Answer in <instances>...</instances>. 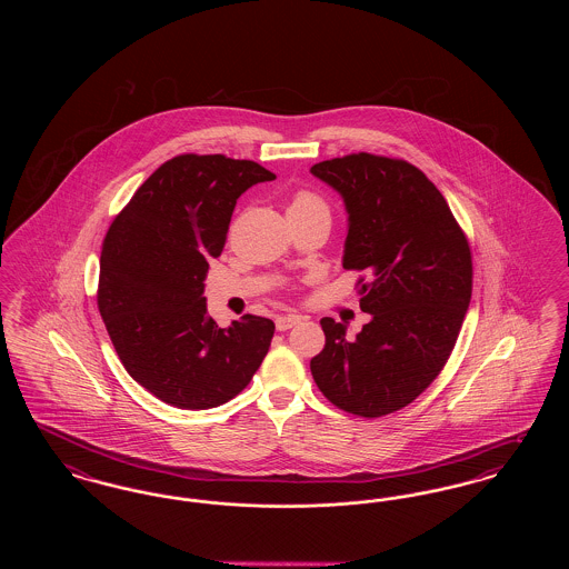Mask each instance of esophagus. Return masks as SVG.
I'll return each mask as SVG.
<instances>
[{"mask_svg":"<svg viewBox=\"0 0 569 569\" xmlns=\"http://www.w3.org/2000/svg\"><path fill=\"white\" fill-rule=\"evenodd\" d=\"M274 325H277V330H290V328L300 325V316H295V313L279 316V318L274 320Z\"/></svg>","mask_w":569,"mask_h":569,"instance_id":"1","label":"esophagus"}]
</instances>
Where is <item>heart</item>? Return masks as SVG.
<instances>
[{
  "instance_id": "b5f03b06",
  "label": "heart",
  "mask_w": 569,
  "mask_h": 569,
  "mask_svg": "<svg viewBox=\"0 0 569 569\" xmlns=\"http://www.w3.org/2000/svg\"><path fill=\"white\" fill-rule=\"evenodd\" d=\"M316 211L328 213L325 200L309 190H298L288 204V216H302V213H316Z\"/></svg>"
}]
</instances>
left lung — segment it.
<instances>
[{
	"mask_svg": "<svg viewBox=\"0 0 569 569\" xmlns=\"http://www.w3.org/2000/svg\"><path fill=\"white\" fill-rule=\"evenodd\" d=\"M311 172L343 196V269L367 272L356 286L360 309L371 313L356 339L346 325L320 320L326 346L311 358V376L332 406L379 418L409 406L446 367L471 300V249L413 163L352 153Z\"/></svg>",
	"mask_w": 569,
	"mask_h": 569,
	"instance_id": "left-lung-1",
	"label": "left lung"
}]
</instances>
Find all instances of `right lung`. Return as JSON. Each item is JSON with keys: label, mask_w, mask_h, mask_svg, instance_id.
<instances>
[{"label": "right lung", "mask_w": 569, "mask_h": 569, "mask_svg": "<svg viewBox=\"0 0 569 569\" xmlns=\"http://www.w3.org/2000/svg\"><path fill=\"white\" fill-rule=\"evenodd\" d=\"M271 170L221 153L163 162L112 219L102 243L98 309L126 371L168 406L209 409L251 381L274 325L207 316L204 277L244 190Z\"/></svg>", "instance_id": "obj_1"}]
</instances>
